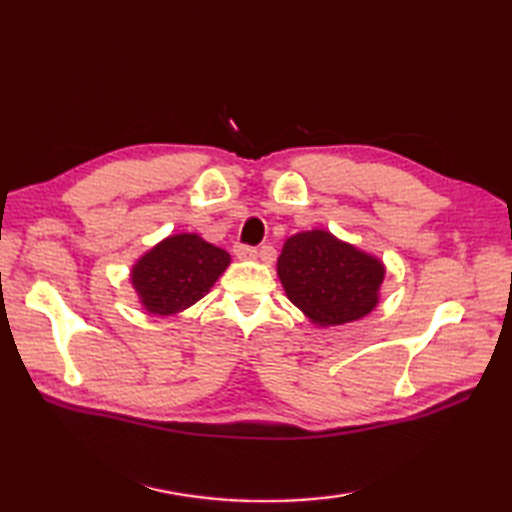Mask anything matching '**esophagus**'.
I'll use <instances>...</instances> for the list:
<instances>
[{"label":"esophagus","mask_w":512,"mask_h":512,"mask_svg":"<svg viewBox=\"0 0 512 512\" xmlns=\"http://www.w3.org/2000/svg\"><path fill=\"white\" fill-rule=\"evenodd\" d=\"M233 253L237 259H255L257 257V248L248 246V244H235Z\"/></svg>","instance_id":"34e87169"}]
</instances>
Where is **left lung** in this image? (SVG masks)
<instances>
[{
  "label": "left lung",
  "instance_id": "obj_1",
  "mask_svg": "<svg viewBox=\"0 0 512 512\" xmlns=\"http://www.w3.org/2000/svg\"><path fill=\"white\" fill-rule=\"evenodd\" d=\"M277 275L288 299L325 328L358 321L376 308L385 266L328 231H306L286 239Z\"/></svg>",
  "mask_w": 512,
  "mask_h": 512
}]
</instances>
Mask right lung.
<instances>
[{
    "mask_svg": "<svg viewBox=\"0 0 512 512\" xmlns=\"http://www.w3.org/2000/svg\"><path fill=\"white\" fill-rule=\"evenodd\" d=\"M231 264L224 248L195 233H178L145 253L132 268V286L149 314L171 317L200 301Z\"/></svg>",
    "mask_w": 512,
    "mask_h": 512,
    "instance_id": "1",
    "label": "right lung"
}]
</instances>
